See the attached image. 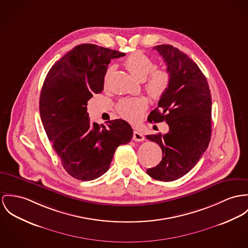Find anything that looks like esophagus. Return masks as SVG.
I'll list each match as a JSON object with an SVG mask.
<instances>
[{
    "instance_id": "esophagus-1",
    "label": "esophagus",
    "mask_w": 248,
    "mask_h": 248,
    "mask_svg": "<svg viewBox=\"0 0 248 248\" xmlns=\"http://www.w3.org/2000/svg\"><path fill=\"white\" fill-rule=\"evenodd\" d=\"M133 140L135 141H142L144 140V136L139 131H135L133 133Z\"/></svg>"
}]
</instances>
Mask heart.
<instances>
[{
    "instance_id": "heart-1",
    "label": "heart",
    "mask_w": 248,
    "mask_h": 248,
    "mask_svg": "<svg viewBox=\"0 0 248 248\" xmlns=\"http://www.w3.org/2000/svg\"><path fill=\"white\" fill-rule=\"evenodd\" d=\"M124 65L127 71L139 80L146 78L145 89L149 95L158 99L168 90L171 82V76L165 70H155V64L152 59L141 52H135L124 60ZM111 69H108L106 79L108 77ZM147 108V101L142 97L125 98L119 102L117 109L123 118L136 122Z\"/></svg>"
}]
</instances>
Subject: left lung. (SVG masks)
Masks as SVG:
<instances>
[{"label": "left lung", "instance_id": "left-lung-1", "mask_svg": "<svg viewBox=\"0 0 248 248\" xmlns=\"http://www.w3.org/2000/svg\"><path fill=\"white\" fill-rule=\"evenodd\" d=\"M171 76L168 90L148 116L150 123L166 122L169 132L147 135L162 150V159L147 173L156 180H176L196 165L211 136L210 87L199 67L171 45H156Z\"/></svg>", "mask_w": 248, "mask_h": 248}]
</instances>
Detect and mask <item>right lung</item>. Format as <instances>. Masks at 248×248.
<instances>
[{"instance_id": "right-lung-1", "label": "right lung", "mask_w": 248, "mask_h": 248, "mask_svg": "<svg viewBox=\"0 0 248 248\" xmlns=\"http://www.w3.org/2000/svg\"><path fill=\"white\" fill-rule=\"evenodd\" d=\"M124 53L80 44L60 58L44 80L40 118L62 166L73 177L90 181L109 169L118 146L133 137L130 124L117 119L107 125L91 123L88 101L104 90L108 65Z\"/></svg>"}]
</instances>
